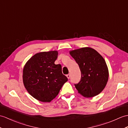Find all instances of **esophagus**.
<instances>
[{"label":"esophagus","instance_id":"esophagus-1","mask_svg":"<svg viewBox=\"0 0 128 128\" xmlns=\"http://www.w3.org/2000/svg\"><path fill=\"white\" fill-rule=\"evenodd\" d=\"M66 77H67V78L68 79H69L70 78V74H68V75H66Z\"/></svg>","mask_w":128,"mask_h":128}]
</instances>
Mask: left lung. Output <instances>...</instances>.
<instances>
[{
    "label": "left lung",
    "instance_id": "obj_1",
    "mask_svg": "<svg viewBox=\"0 0 128 128\" xmlns=\"http://www.w3.org/2000/svg\"><path fill=\"white\" fill-rule=\"evenodd\" d=\"M70 54L78 64L81 72V80L75 84L78 93L86 98L100 94L108 79V70L105 59L90 47L71 50Z\"/></svg>",
    "mask_w": 128,
    "mask_h": 128
}]
</instances>
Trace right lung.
<instances>
[{
  "mask_svg": "<svg viewBox=\"0 0 128 128\" xmlns=\"http://www.w3.org/2000/svg\"><path fill=\"white\" fill-rule=\"evenodd\" d=\"M58 54L57 50L38 53L24 66V86L32 97L41 102H51L68 81L61 65L54 64Z\"/></svg>",
  "mask_w": 128,
  "mask_h": 128,
  "instance_id": "1",
  "label": "right lung"
}]
</instances>
